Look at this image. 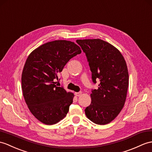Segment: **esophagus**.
<instances>
[{"mask_svg":"<svg viewBox=\"0 0 152 152\" xmlns=\"http://www.w3.org/2000/svg\"><path fill=\"white\" fill-rule=\"evenodd\" d=\"M82 94V92H81V91H79V92L75 93V95H76V96H80Z\"/></svg>","mask_w":152,"mask_h":152,"instance_id":"esophagus-1","label":"esophagus"}]
</instances>
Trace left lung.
I'll use <instances>...</instances> for the list:
<instances>
[{"label":"left lung","instance_id":"1","mask_svg":"<svg viewBox=\"0 0 152 152\" xmlns=\"http://www.w3.org/2000/svg\"><path fill=\"white\" fill-rule=\"evenodd\" d=\"M86 54L97 89H92L91 105L85 109L87 117L96 124L111 122L121 111L129 85L128 67L117 48L100 39L77 40Z\"/></svg>","mask_w":152,"mask_h":152}]
</instances>
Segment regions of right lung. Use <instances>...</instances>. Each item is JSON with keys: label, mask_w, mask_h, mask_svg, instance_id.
Listing matches in <instances>:
<instances>
[{"label": "right lung", "mask_w": 152, "mask_h": 152, "mask_svg": "<svg viewBox=\"0 0 152 152\" xmlns=\"http://www.w3.org/2000/svg\"><path fill=\"white\" fill-rule=\"evenodd\" d=\"M81 52L73 42L56 40L42 45L28 56L21 77L23 96L30 112L43 124H56L67 114L74 94L54 82L66 63Z\"/></svg>", "instance_id": "1"}]
</instances>
